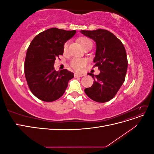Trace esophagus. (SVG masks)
Instances as JSON below:
<instances>
[{
    "label": "esophagus",
    "instance_id": "1",
    "mask_svg": "<svg viewBox=\"0 0 154 154\" xmlns=\"http://www.w3.org/2000/svg\"><path fill=\"white\" fill-rule=\"evenodd\" d=\"M83 76H85V74H78V73H74V77L77 78V77H82Z\"/></svg>",
    "mask_w": 154,
    "mask_h": 154
}]
</instances>
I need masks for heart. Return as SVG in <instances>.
I'll use <instances>...</instances> for the list:
<instances>
[{"mask_svg": "<svg viewBox=\"0 0 154 154\" xmlns=\"http://www.w3.org/2000/svg\"><path fill=\"white\" fill-rule=\"evenodd\" d=\"M79 42L80 43L81 45L84 49L87 46L89 45H92V42L91 39L87 37H82L79 39ZM69 47V42H66V43L63 45V52L66 53L68 50ZM87 63V61L85 59L83 58H73L70 65H71V67L75 70L76 71H82L84 68L86 67V65Z\"/></svg>", "mask_w": 154, "mask_h": 154, "instance_id": "1", "label": "heart"}]
</instances>
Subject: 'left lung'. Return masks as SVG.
Returning a JSON list of instances; mask_svg holds the SVG:
<instances>
[{
    "label": "left lung",
    "instance_id": "left-lung-1",
    "mask_svg": "<svg viewBox=\"0 0 154 154\" xmlns=\"http://www.w3.org/2000/svg\"><path fill=\"white\" fill-rule=\"evenodd\" d=\"M84 35L96 43L94 66L100 69L98 75L88 73L94 78V83L85 89V94L92 100L105 103L117 94L125 80L128 60L122 41L106 29L82 30Z\"/></svg>",
    "mask_w": 154,
    "mask_h": 154
}]
</instances>
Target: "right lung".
<instances>
[{"instance_id":"1","label":"right lung","mask_w":154,"mask_h":154,"mask_svg":"<svg viewBox=\"0 0 154 154\" xmlns=\"http://www.w3.org/2000/svg\"><path fill=\"white\" fill-rule=\"evenodd\" d=\"M76 31L51 28L37 35L27 50L24 73L30 91L39 100L51 102L63 96L74 74L56 71L54 61L63 54V45Z\"/></svg>"}]
</instances>
